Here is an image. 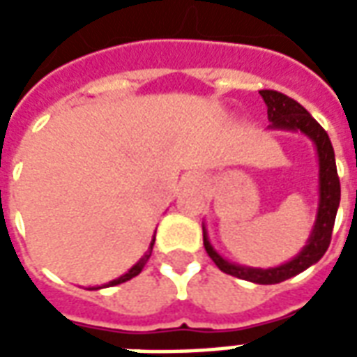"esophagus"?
<instances>
[{
  "instance_id": "esophagus-1",
  "label": "esophagus",
  "mask_w": 357,
  "mask_h": 357,
  "mask_svg": "<svg viewBox=\"0 0 357 357\" xmlns=\"http://www.w3.org/2000/svg\"><path fill=\"white\" fill-rule=\"evenodd\" d=\"M193 183H195V185H201V183H202V179L199 178V176H197V178L193 179Z\"/></svg>"
}]
</instances>
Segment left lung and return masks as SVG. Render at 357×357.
<instances>
[{"mask_svg":"<svg viewBox=\"0 0 357 357\" xmlns=\"http://www.w3.org/2000/svg\"><path fill=\"white\" fill-rule=\"evenodd\" d=\"M260 95H262L264 102L268 107V120L271 122L268 126L269 130L300 132L314 143L317 162H319V202H317V214H315L312 233H310L306 245L298 255L289 262L275 266V268H248V266H241V264L225 260L224 256L212 247L204 225H202V241H204V248L212 258V262L216 264L224 273L239 277V279H245L250 283L275 284L302 273L304 269L319 262L323 255L327 252L338 204H340V181H338L335 151L331 145L329 135L321 126L315 122V118L300 102L287 97V95L279 93V91L262 89Z\"/></svg>","mask_w":357,"mask_h":357,"instance_id":"1","label":"left lung"}]
</instances>
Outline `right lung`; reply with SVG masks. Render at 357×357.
I'll return each instance as SVG.
<instances>
[{
	"label": "right lung",
	"mask_w": 357,
	"mask_h": 357,
	"mask_svg": "<svg viewBox=\"0 0 357 357\" xmlns=\"http://www.w3.org/2000/svg\"><path fill=\"white\" fill-rule=\"evenodd\" d=\"M153 245H155V237H153V241H151V245H149L147 252L141 256L139 260H137V264H133L132 268L128 269L124 275H120V277H118V279H112V281L101 284V287H91L89 291H97V289H105V287H114V284L126 283V281H130V279H133V277H135V275H139L141 269L145 268V264H147V260H149V258H151V252H153Z\"/></svg>",
	"instance_id": "right-lung-1"
}]
</instances>
